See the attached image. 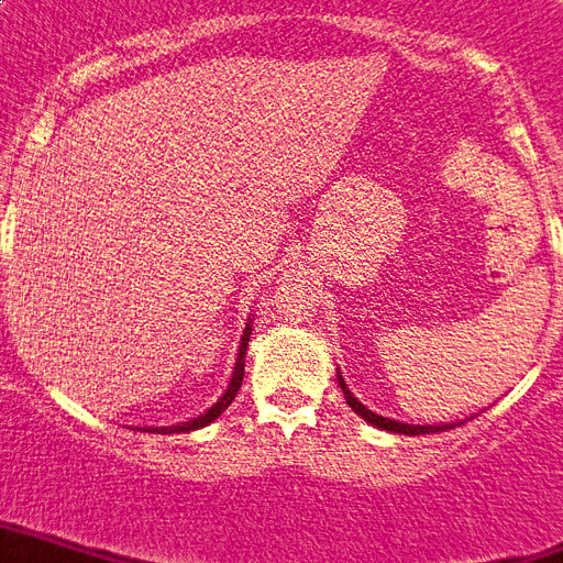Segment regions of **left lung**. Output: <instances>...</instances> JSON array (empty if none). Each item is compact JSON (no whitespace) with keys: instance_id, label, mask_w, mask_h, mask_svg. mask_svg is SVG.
Wrapping results in <instances>:
<instances>
[{"instance_id":"8db88e82","label":"left lung","mask_w":563,"mask_h":563,"mask_svg":"<svg viewBox=\"0 0 563 563\" xmlns=\"http://www.w3.org/2000/svg\"><path fill=\"white\" fill-rule=\"evenodd\" d=\"M336 380H339V386H342V396H345V401H349L351 410H354L360 419H366L368 424L380 428V431H389V434H407V437L434 434V431H445V428H454V424H457V422H452V424H407V422H398V419H386V416H377L375 410H368L363 401H357V398H354V393H351L349 384H345L342 372H336Z\"/></svg>"}]
</instances>
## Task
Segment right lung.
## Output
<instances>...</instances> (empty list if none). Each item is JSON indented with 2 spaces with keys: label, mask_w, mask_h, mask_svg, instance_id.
Returning <instances> with one entry per match:
<instances>
[{
  "label": "right lung",
  "mask_w": 563,
  "mask_h": 563,
  "mask_svg": "<svg viewBox=\"0 0 563 563\" xmlns=\"http://www.w3.org/2000/svg\"><path fill=\"white\" fill-rule=\"evenodd\" d=\"M251 321L247 319V324H244V336L242 342H239V354H235V366H233V377H230V384H227L224 396L218 398L209 410H203L200 416H195V419H188V422H177V424H165V428H147V431H153V434H188V431H197V428H206V424H212L218 416L224 413L227 407L233 405L235 393H239V386H242V377H244V354H247V342H251Z\"/></svg>",
  "instance_id": "add662e5"
}]
</instances>
